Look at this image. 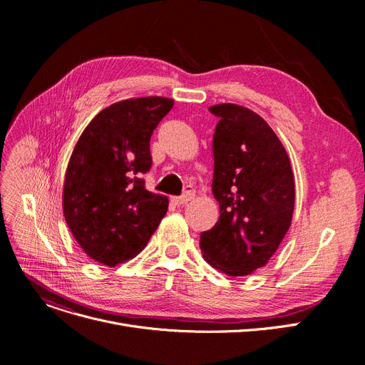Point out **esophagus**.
Here are the masks:
<instances>
[{
	"label": "esophagus",
	"instance_id": "1",
	"mask_svg": "<svg viewBox=\"0 0 365 365\" xmlns=\"http://www.w3.org/2000/svg\"><path fill=\"white\" fill-rule=\"evenodd\" d=\"M194 197H195V190L192 187H187L182 197L173 198V202H175L176 205H183V204H187L190 200H194Z\"/></svg>",
	"mask_w": 365,
	"mask_h": 365
}]
</instances>
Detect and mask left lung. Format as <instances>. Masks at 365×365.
Listing matches in <instances>:
<instances>
[{
	"instance_id": "obj_1",
	"label": "left lung",
	"mask_w": 365,
	"mask_h": 365,
	"mask_svg": "<svg viewBox=\"0 0 365 365\" xmlns=\"http://www.w3.org/2000/svg\"><path fill=\"white\" fill-rule=\"evenodd\" d=\"M213 136L217 223L201 234L204 260L229 277L250 275L278 250L292 225L294 176L274 130L252 109L220 103Z\"/></svg>"
}]
</instances>
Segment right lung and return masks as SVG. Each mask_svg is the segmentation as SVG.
Returning a JSON list of instances; mask_svg holds the SVG:
<instances>
[{"label": "right lung", "mask_w": 365, "mask_h": 365, "mask_svg": "<svg viewBox=\"0 0 365 365\" xmlns=\"http://www.w3.org/2000/svg\"><path fill=\"white\" fill-rule=\"evenodd\" d=\"M161 96L102 109L84 128L68 163L63 216L93 260L117 266L136 257L167 213L168 200L145 189L149 140L173 108Z\"/></svg>", "instance_id": "right-lung-1"}]
</instances>
